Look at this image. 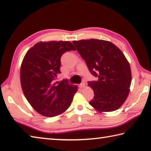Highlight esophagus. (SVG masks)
Instances as JSON below:
<instances>
[{
  "label": "esophagus",
  "instance_id": "34e87169",
  "mask_svg": "<svg viewBox=\"0 0 151 151\" xmlns=\"http://www.w3.org/2000/svg\"><path fill=\"white\" fill-rule=\"evenodd\" d=\"M79 87H80L81 88H83L85 87V83H84V82H83V83H82L80 85H79Z\"/></svg>",
  "mask_w": 151,
  "mask_h": 151
}]
</instances>
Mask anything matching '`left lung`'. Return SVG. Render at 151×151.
<instances>
[{"label":"left lung","mask_w":151,"mask_h":151,"mask_svg":"<svg viewBox=\"0 0 151 151\" xmlns=\"http://www.w3.org/2000/svg\"><path fill=\"white\" fill-rule=\"evenodd\" d=\"M73 43L90 72L98 77L88 83L94 93L90 105L99 112L119 109L127 99L131 83V67L124 54L108 41L90 39Z\"/></svg>","instance_id":"left-lung-1"}]
</instances>
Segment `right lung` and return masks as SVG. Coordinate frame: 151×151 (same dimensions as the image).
<instances>
[{"label":"right lung","mask_w":151,"mask_h":151,"mask_svg":"<svg viewBox=\"0 0 151 151\" xmlns=\"http://www.w3.org/2000/svg\"><path fill=\"white\" fill-rule=\"evenodd\" d=\"M76 49L70 42H40L30 48L24 56L20 68V83L24 94L37 113L55 117L69 108L76 85L67 79L54 83L61 74V57Z\"/></svg>","instance_id":"1"}]
</instances>
